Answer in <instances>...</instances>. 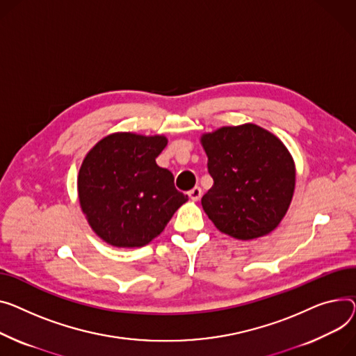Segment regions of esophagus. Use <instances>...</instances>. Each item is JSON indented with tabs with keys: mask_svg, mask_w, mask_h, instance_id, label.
I'll list each match as a JSON object with an SVG mask.
<instances>
[{
	"mask_svg": "<svg viewBox=\"0 0 356 356\" xmlns=\"http://www.w3.org/2000/svg\"><path fill=\"white\" fill-rule=\"evenodd\" d=\"M187 195H188V197H191L192 200L197 202V200L202 197V188H200V187H195V188H192V191L188 192Z\"/></svg>",
	"mask_w": 356,
	"mask_h": 356,
	"instance_id": "esophagus-1",
	"label": "esophagus"
}]
</instances>
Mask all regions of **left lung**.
Returning a JSON list of instances; mask_svg holds the SVG:
<instances>
[{
  "mask_svg": "<svg viewBox=\"0 0 356 356\" xmlns=\"http://www.w3.org/2000/svg\"><path fill=\"white\" fill-rule=\"evenodd\" d=\"M213 179L202 206L215 226L236 239L270 233L285 216L295 191V164L282 141L256 124L204 134Z\"/></svg>",
  "mask_w": 356,
  "mask_h": 356,
  "instance_id": "8db88e82",
  "label": "left lung"
}]
</instances>
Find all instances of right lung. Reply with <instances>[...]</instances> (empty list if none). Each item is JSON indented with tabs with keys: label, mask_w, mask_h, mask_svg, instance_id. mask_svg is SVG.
Wrapping results in <instances>:
<instances>
[{
	"label": "right lung",
	"mask_w": 356,
	"mask_h": 356,
	"mask_svg": "<svg viewBox=\"0 0 356 356\" xmlns=\"http://www.w3.org/2000/svg\"><path fill=\"white\" fill-rule=\"evenodd\" d=\"M163 136L115 133L86 156L79 173L80 204L92 230L117 248H140L159 236L187 196L156 157Z\"/></svg>",
	"instance_id": "add662e5"
}]
</instances>
